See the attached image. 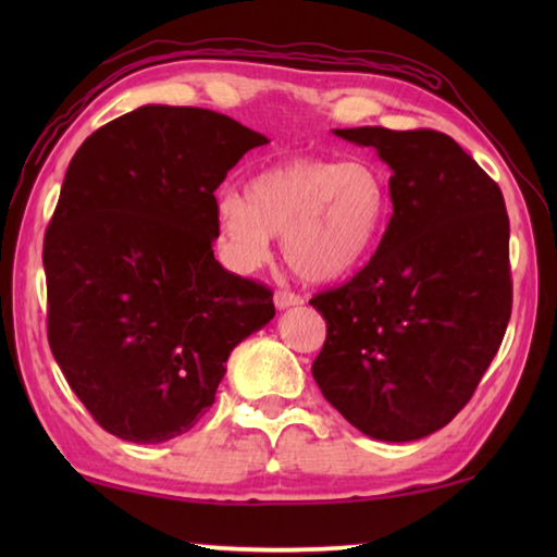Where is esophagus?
<instances>
[{
	"mask_svg": "<svg viewBox=\"0 0 557 557\" xmlns=\"http://www.w3.org/2000/svg\"><path fill=\"white\" fill-rule=\"evenodd\" d=\"M272 299H275V307H277V309L299 307L301 301H305V299H301L299 295H295V292H289V289H277V292H275V297H272Z\"/></svg>",
	"mask_w": 557,
	"mask_h": 557,
	"instance_id": "obj_1",
	"label": "esophagus"
}]
</instances>
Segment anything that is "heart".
Wrapping results in <instances>:
<instances>
[{
	"instance_id": "1",
	"label": "heart",
	"mask_w": 557,
	"mask_h": 557,
	"mask_svg": "<svg viewBox=\"0 0 557 557\" xmlns=\"http://www.w3.org/2000/svg\"><path fill=\"white\" fill-rule=\"evenodd\" d=\"M391 182L371 159L297 157L252 174L245 194L215 201V238L238 270L270 258L272 235L307 282H336L363 265L391 219Z\"/></svg>"
}]
</instances>
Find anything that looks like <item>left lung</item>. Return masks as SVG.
I'll list each match as a JSON object with an SVG mask.
<instances>
[{"instance_id": "8db88e82", "label": "left lung", "mask_w": 557, "mask_h": 557, "mask_svg": "<svg viewBox=\"0 0 557 557\" xmlns=\"http://www.w3.org/2000/svg\"><path fill=\"white\" fill-rule=\"evenodd\" d=\"M391 166L393 215L369 265L309 305L326 319L312 375L363 435L412 442L474 395L511 319L502 188L435 129H334Z\"/></svg>"}]
</instances>
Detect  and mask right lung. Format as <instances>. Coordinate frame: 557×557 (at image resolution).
<instances>
[{
    "label": "right lung",
    "instance_id": "right-lung-1",
    "mask_svg": "<svg viewBox=\"0 0 557 557\" xmlns=\"http://www.w3.org/2000/svg\"><path fill=\"white\" fill-rule=\"evenodd\" d=\"M260 145L221 112L143 106L71 159L44 238L49 344L110 435L191 430L233 348L275 317L270 287L213 258V191Z\"/></svg>",
    "mask_w": 557,
    "mask_h": 557
}]
</instances>
